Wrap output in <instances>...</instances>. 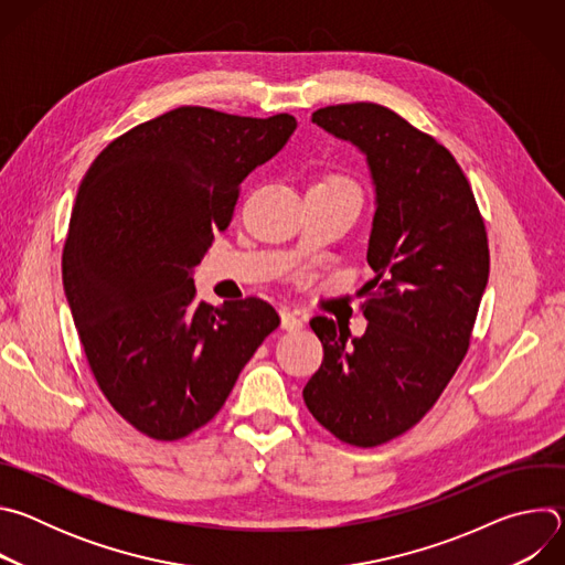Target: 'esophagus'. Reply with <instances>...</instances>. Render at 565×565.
Masks as SVG:
<instances>
[{"label": "esophagus", "mask_w": 565, "mask_h": 565, "mask_svg": "<svg viewBox=\"0 0 565 565\" xmlns=\"http://www.w3.org/2000/svg\"><path fill=\"white\" fill-rule=\"evenodd\" d=\"M281 329L284 331H299V329H303V319L295 312V310H290L288 306H281Z\"/></svg>", "instance_id": "esophagus-1"}]
</instances>
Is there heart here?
<instances>
[{
    "mask_svg": "<svg viewBox=\"0 0 565 565\" xmlns=\"http://www.w3.org/2000/svg\"><path fill=\"white\" fill-rule=\"evenodd\" d=\"M315 185H327V188H342V190H351L355 192V185L347 179V177H340V174H331V177H324L319 183ZM358 194V192H355Z\"/></svg>",
    "mask_w": 565,
    "mask_h": 565,
    "instance_id": "b5f03b06",
    "label": "heart"
}]
</instances>
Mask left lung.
Segmentation results:
<instances>
[{"mask_svg": "<svg viewBox=\"0 0 565 565\" xmlns=\"http://www.w3.org/2000/svg\"><path fill=\"white\" fill-rule=\"evenodd\" d=\"M312 122L366 153L377 207L366 333L349 342V327L310 319L324 360L303 402L342 443L377 447L427 416L467 355L490 277L486 221L449 149L395 111L331 105Z\"/></svg>", "mask_w": 565, "mask_h": 565, "instance_id": "obj_1", "label": "left lung"}]
</instances>
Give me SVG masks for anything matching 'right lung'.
<instances>
[{
  "mask_svg": "<svg viewBox=\"0 0 565 565\" xmlns=\"http://www.w3.org/2000/svg\"><path fill=\"white\" fill-rule=\"evenodd\" d=\"M295 129L290 114L179 107L111 140L79 183L64 292L98 388L153 440L207 425L279 327L259 297L199 301L190 275L230 225L241 181Z\"/></svg>",
  "mask_w": 565,
  "mask_h": 565,
  "instance_id": "right-lung-1",
  "label": "right lung"
}]
</instances>
